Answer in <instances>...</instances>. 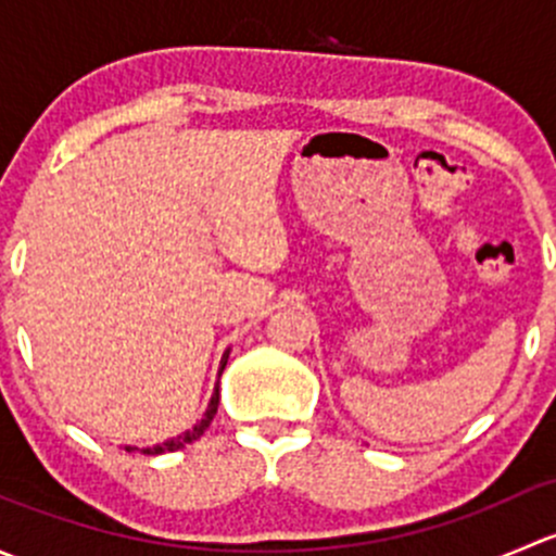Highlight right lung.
<instances>
[{
  "instance_id": "right-lung-1",
  "label": "right lung",
  "mask_w": 556,
  "mask_h": 556,
  "mask_svg": "<svg viewBox=\"0 0 556 556\" xmlns=\"http://www.w3.org/2000/svg\"><path fill=\"white\" fill-rule=\"evenodd\" d=\"M226 361H228V352H226V355H223V366H220V371H223V368H226ZM217 403H220V390H215V395H212L210 406H206V414H204V419H201V422L195 425L193 430H188V433L177 435V439H172V441H164V444L153 446V450H144V454L177 452V450H182L185 444H193L195 439H201V435H204V430L210 428V422H212V419H215V414H217ZM128 452H131V450H128Z\"/></svg>"
}]
</instances>
